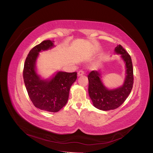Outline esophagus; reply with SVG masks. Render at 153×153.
Here are the masks:
<instances>
[{"label": "esophagus", "instance_id": "34e87169", "mask_svg": "<svg viewBox=\"0 0 153 153\" xmlns=\"http://www.w3.org/2000/svg\"><path fill=\"white\" fill-rule=\"evenodd\" d=\"M82 75H84V72H83V71H79V72H77V76H78V77H80V76H82Z\"/></svg>", "mask_w": 153, "mask_h": 153}]
</instances>
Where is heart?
I'll list each match as a JSON object with an SVG mask.
<instances>
[{"label":"heart","mask_w":153,"mask_h":153,"mask_svg":"<svg viewBox=\"0 0 153 153\" xmlns=\"http://www.w3.org/2000/svg\"><path fill=\"white\" fill-rule=\"evenodd\" d=\"M96 67H97V66H96V65H94V66H93V68H95Z\"/></svg>","instance_id":"obj_1"}]
</instances>
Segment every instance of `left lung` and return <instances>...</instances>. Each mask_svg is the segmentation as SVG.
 <instances>
[{
  "instance_id": "8db88e82",
  "label": "left lung",
  "mask_w": 153,
  "mask_h": 153,
  "mask_svg": "<svg viewBox=\"0 0 153 153\" xmlns=\"http://www.w3.org/2000/svg\"><path fill=\"white\" fill-rule=\"evenodd\" d=\"M114 53L120 55L125 65V77L123 85L109 89L103 84L102 71H91L88 76V93L95 107L102 111H110L121 105L131 91L134 84V72L131 59L121 45L117 46Z\"/></svg>"
}]
</instances>
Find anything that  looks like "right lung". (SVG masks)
<instances>
[{"label": "right lung", "instance_id": "obj_1", "mask_svg": "<svg viewBox=\"0 0 153 153\" xmlns=\"http://www.w3.org/2000/svg\"><path fill=\"white\" fill-rule=\"evenodd\" d=\"M53 42L44 41L30 51L25 62L23 79L34 106L42 111L56 112L66 105L77 73L57 71L48 79L42 78L37 73L36 62L39 53L55 47Z\"/></svg>", "mask_w": 153, "mask_h": 153}]
</instances>
